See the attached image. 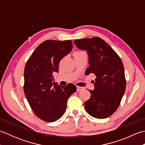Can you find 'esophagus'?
I'll list each match as a JSON object with an SVG mask.
<instances>
[{
    "instance_id": "obj_1",
    "label": "esophagus",
    "mask_w": 145,
    "mask_h": 145,
    "mask_svg": "<svg viewBox=\"0 0 145 145\" xmlns=\"http://www.w3.org/2000/svg\"><path fill=\"white\" fill-rule=\"evenodd\" d=\"M84 88L82 87H79V86H76V91H80L82 90H84Z\"/></svg>"
}]
</instances>
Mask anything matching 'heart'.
Instances as JSON below:
<instances>
[{"instance_id": "heart-1", "label": "heart", "mask_w": 145, "mask_h": 145, "mask_svg": "<svg viewBox=\"0 0 145 145\" xmlns=\"http://www.w3.org/2000/svg\"><path fill=\"white\" fill-rule=\"evenodd\" d=\"M85 52H83V51H78V52H76L75 53V55H81L84 54Z\"/></svg>"}]
</instances>
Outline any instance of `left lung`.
<instances>
[{
	"instance_id": "obj_1",
	"label": "left lung",
	"mask_w": 145,
	"mask_h": 145,
	"mask_svg": "<svg viewBox=\"0 0 145 145\" xmlns=\"http://www.w3.org/2000/svg\"><path fill=\"white\" fill-rule=\"evenodd\" d=\"M78 48L87 50L89 67L85 74L96 76L95 90L84 103L87 112L96 118L111 116L118 108L126 88L124 66L115 50L98 37L74 40Z\"/></svg>"
}]
</instances>
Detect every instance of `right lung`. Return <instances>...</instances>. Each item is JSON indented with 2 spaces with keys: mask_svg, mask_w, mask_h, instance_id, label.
Wrapping results in <instances>:
<instances>
[{
  "mask_svg": "<svg viewBox=\"0 0 145 145\" xmlns=\"http://www.w3.org/2000/svg\"><path fill=\"white\" fill-rule=\"evenodd\" d=\"M72 40H47L40 44L27 60L24 69V91L35 115L47 122L60 118L65 112L67 100L76 86H59L54 73L60 60L72 49Z\"/></svg>",
  "mask_w": 145,
  "mask_h": 145,
  "instance_id": "right-lung-1",
  "label": "right lung"
}]
</instances>
